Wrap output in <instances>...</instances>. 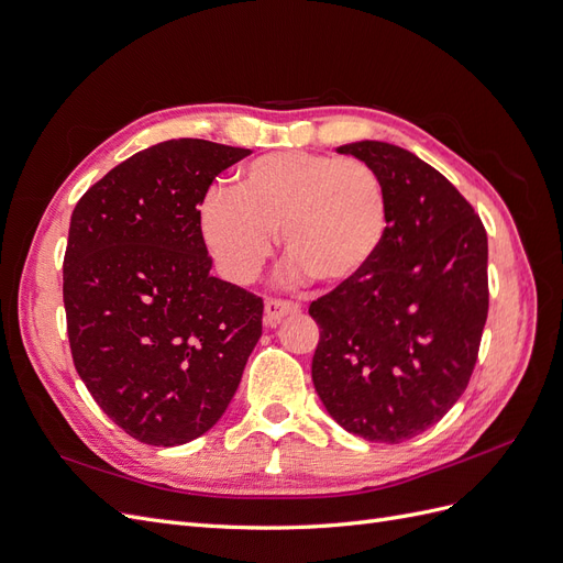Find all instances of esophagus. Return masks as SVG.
Instances as JSON below:
<instances>
[{
	"label": "esophagus",
	"instance_id": "esophagus-1",
	"mask_svg": "<svg viewBox=\"0 0 563 563\" xmlns=\"http://www.w3.org/2000/svg\"><path fill=\"white\" fill-rule=\"evenodd\" d=\"M298 310H300L298 302L269 298V300H265V323H267V327H277L282 319H286L288 314H294Z\"/></svg>",
	"mask_w": 563,
	"mask_h": 563
}]
</instances>
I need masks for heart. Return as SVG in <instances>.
<instances>
[{"label": "heart", "mask_w": 563, "mask_h": 563, "mask_svg": "<svg viewBox=\"0 0 563 563\" xmlns=\"http://www.w3.org/2000/svg\"><path fill=\"white\" fill-rule=\"evenodd\" d=\"M197 225L218 269L234 284L261 275L282 230L291 277L310 272L335 286L360 277L378 255L389 197L380 174L362 159L282 150L244 164L234 190L209 187Z\"/></svg>", "instance_id": "heart-1"}]
</instances>
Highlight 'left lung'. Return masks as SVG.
<instances>
[{"label":"left lung","mask_w":563,"mask_h":563,"mask_svg":"<svg viewBox=\"0 0 563 563\" xmlns=\"http://www.w3.org/2000/svg\"><path fill=\"white\" fill-rule=\"evenodd\" d=\"M380 174L385 242L360 277L310 305L312 383L340 428L399 444L463 395L488 314V240L467 199L404 147L340 145Z\"/></svg>","instance_id":"8db88e82"}]
</instances>
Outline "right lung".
<instances>
[{"label":"right lung","instance_id":"right-lung-1","mask_svg":"<svg viewBox=\"0 0 563 563\" xmlns=\"http://www.w3.org/2000/svg\"><path fill=\"white\" fill-rule=\"evenodd\" d=\"M249 155L164 141L114 166L73 211L63 302L75 368L143 444L209 432L263 333V300L211 275L197 225L213 178Z\"/></svg>","mask_w":563,"mask_h":563}]
</instances>
